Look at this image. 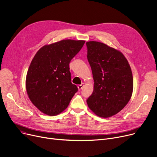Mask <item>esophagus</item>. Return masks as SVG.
<instances>
[{
	"instance_id": "esophagus-1",
	"label": "esophagus",
	"mask_w": 157,
	"mask_h": 157,
	"mask_svg": "<svg viewBox=\"0 0 157 157\" xmlns=\"http://www.w3.org/2000/svg\"><path fill=\"white\" fill-rule=\"evenodd\" d=\"M83 87H84V83H82L81 85H79L78 86V90H82Z\"/></svg>"
}]
</instances>
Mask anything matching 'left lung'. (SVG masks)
Masks as SVG:
<instances>
[{
	"mask_svg": "<svg viewBox=\"0 0 157 157\" xmlns=\"http://www.w3.org/2000/svg\"><path fill=\"white\" fill-rule=\"evenodd\" d=\"M87 58L94 79V89L86 102L100 117L114 116L124 108L132 96L131 67L121 52L98 41L86 42Z\"/></svg>",
	"mask_w": 157,
	"mask_h": 157,
	"instance_id": "left-lung-1",
	"label": "left lung"
}]
</instances>
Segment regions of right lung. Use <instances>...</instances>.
I'll list each match as a JSON object with an SVG mask.
<instances>
[{"instance_id":"obj_1","label":"right lung","mask_w":157,"mask_h":157,"mask_svg":"<svg viewBox=\"0 0 157 157\" xmlns=\"http://www.w3.org/2000/svg\"><path fill=\"white\" fill-rule=\"evenodd\" d=\"M85 43L63 40L36 52L27 72L26 88L31 101L41 112L56 116L68 107L78 90L71 82L69 63Z\"/></svg>"}]
</instances>
